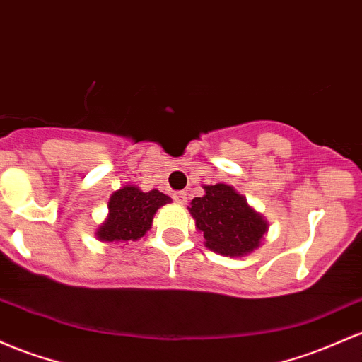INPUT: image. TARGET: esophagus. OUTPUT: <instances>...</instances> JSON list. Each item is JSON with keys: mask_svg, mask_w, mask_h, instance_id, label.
<instances>
[{"mask_svg": "<svg viewBox=\"0 0 362 362\" xmlns=\"http://www.w3.org/2000/svg\"><path fill=\"white\" fill-rule=\"evenodd\" d=\"M173 199H175V202H178V204H187V192H175L173 194Z\"/></svg>", "mask_w": 362, "mask_h": 362, "instance_id": "1", "label": "esophagus"}]
</instances>
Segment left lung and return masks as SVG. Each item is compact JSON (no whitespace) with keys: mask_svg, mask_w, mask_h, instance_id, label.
Wrapping results in <instances>:
<instances>
[{"mask_svg":"<svg viewBox=\"0 0 362 362\" xmlns=\"http://www.w3.org/2000/svg\"><path fill=\"white\" fill-rule=\"evenodd\" d=\"M204 196L194 197L189 211L204 233L206 247L230 257L245 256L259 247L268 221L254 211L244 196L226 184L204 185Z\"/></svg>","mask_w":362,"mask_h":362,"instance_id":"obj_1","label":"left lung"}]
</instances>
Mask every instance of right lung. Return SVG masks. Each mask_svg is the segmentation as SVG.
<instances>
[{"label":"right lung","mask_w":362,"mask_h":362,"mask_svg":"<svg viewBox=\"0 0 362 362\" xmlns=\"http://www.w3.org/2000/svg\"><path fill=\"white\" fill-rule=\"evenodd\" d=\"M168 202L172 199L156 189L142 192L136 185H125L111 194L108 218L99 225L96 237L108 244L136 242L151 228L154 213Z\"/></svg>","instance_id":"1"}]
</instances>
